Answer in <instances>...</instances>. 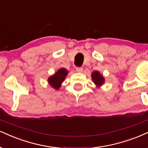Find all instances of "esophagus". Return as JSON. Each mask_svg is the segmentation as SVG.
Listing matches in <instances>:
<instances>
[{
  "mask_svg": "<svg viewBox=\"0 0 148 148\" xmlns=\"http://www.w3.org/2000/svg\"><path fill=\"white\" fill-rule=\"evenodd\" d=\"M76 71L78 73H82L83 71V69L82 67H77L76 68Z\"/></svg>",
  "mask_w": 148,
  "mask_h": 148,
  "instance_id": "esophagus-1",
  "label": "esophagus"
}]
</instances>
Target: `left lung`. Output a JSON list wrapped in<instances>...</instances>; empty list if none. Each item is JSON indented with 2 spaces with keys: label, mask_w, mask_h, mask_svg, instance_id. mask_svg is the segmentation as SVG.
Returning a JSON list of instances; mask_svg holds the SVG:
<instances>
[{
  "label": "left lung",
  "mask_w": 148,
  "mask_h": 148,
  "mask_svg": "<svg viewBox=\"0 0 148 148\" xmlns=\"http://www.w3.org/2000/svg\"><path fill=\"white\" fill-rule=\"evenodd\" d=\"M91 78L97 88L101 87L105 82V78L97 71H95L91 73Z\"/></svg>",
  "instance_id": "obj_1"
}]
</instances>
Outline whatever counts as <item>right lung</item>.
I'll use <instances>...</instances> for the list:
<instances>
[{"instance_id":"1","label":"right lung","mask_w":148,"mask_h":148,"mask_svg":"<svg viewBox=\"0 0 148 148\" xmlns=\"http://www.w3.org/2000/svg\"><path fill=\"white\" fill-rule=\"evenodd\" d=\"M69 71L64 68H60L53 75L48 78V83L53 88L58 90L61 87L62 84L68 75Z\"/></svg>"}]
</instances>
